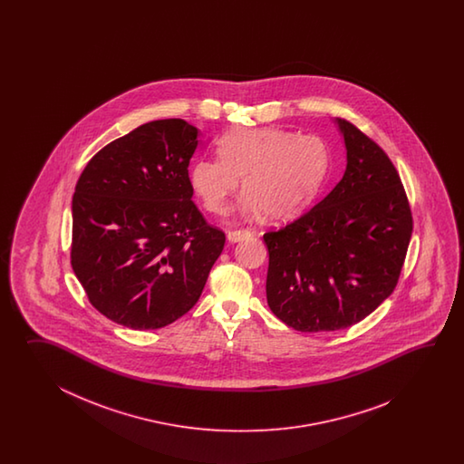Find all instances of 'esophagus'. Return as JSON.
<instances>
[{"instance_id":"esophagus-1","label":"esophagus","mask_w":464,"mask_h":464,"mask_svg":"<svg viewBox=\"0 0 464 464\" xmlns=\"http://www.w3.org/2000/svg\"><path fill=\"white\" fill-rule=\"evenodd\" d=\"M252 236V232L248 228H242V230H228L227 238L230 242H238L244 240L246 237Z\"/></svg>"}]
</instances>
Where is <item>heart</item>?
I'll list each match as a JSON object with an SVG mask.
<instances>
[{
	"instance_id": "b5f03b06",
	"label": "heart",
	"mask_w": 464,
	"mask_h": 464,
	"mask_svg": "<svg viewBox=\"0 0 464 464\" xmlns=\"http://www.w3.org/2000/svg\"><path fill=\"white\" fill-rule=\"evenodd\" d=\"M330 168L324 140L278 128H237L218 140V158H200L188 172L190 188L212 214H227L242 190L246 214L292 218L315 198Z\"/></svg>"
}]
</instances>
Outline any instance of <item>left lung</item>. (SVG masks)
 I'll return each mask as SVG.
<instances>
[{"instance_id":"1","label":"left lung","mask_w":464,"mask_h":464,"mask_svg":"<svg viewBox=\"0 0 464 464\" xmlns=\"http://www.w3.org/2000/svg\"><path fill=\"white\" fill-rule=\"evenodd\" d=\"M346 170L294 222L264 234L266 302L298 332L355 325L392 295L413 232L403 184L385 150L338 119Z\"/></svg>"}]
</instances>
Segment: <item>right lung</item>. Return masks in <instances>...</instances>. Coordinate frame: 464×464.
<instances>
[{
  "instance_id": "add662e5",
  "label": "right lung",
  "mask_w": 464,
  "mask_h": 464,
  "mask_svg": "<svg viewBox=\"0 0 464 464\" xmlns=\"http://www.w3.org/2000/svg\"><path fill=\"white\" fill-rule=\"evenodd\" d=\"M198 129L142 124L94 154L72 196L71 266L91 305L134 330L162 328L198 304L226 234L192 200Z\"/></svg>"
}]
</instances>
